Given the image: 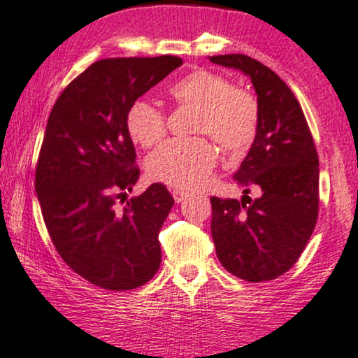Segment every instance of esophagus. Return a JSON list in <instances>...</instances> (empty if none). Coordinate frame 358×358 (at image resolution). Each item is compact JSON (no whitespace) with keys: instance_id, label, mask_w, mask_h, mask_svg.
I'll return each mask as SVG.
<instances>
[{"instance_id":"obj_1","label":"esophagus","mask_w":358,"mask_h":358,"mask_svg":"<svg viewBox=\"0 0 358 358\" xmlns=\"http://www.w3.org/2000/svg\"><path fill=\"white\" fill-rule=\"evenodd\" d=\"M172 196H174V199H176V203H182L184 199H186V196H187V192L186 191H182V189H172Z\"/></svg>"}]
</instances>
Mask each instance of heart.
<instances>
[{"label": "heart", "instance_id": "heart-1", "mask_svg": "<svg viewBox=\"0 0 358 358\" xmlns=\"http://www.w3.org/2000/svg\"><path fill=\"white\" fill-rule=\"evenodd\" d=\"M167 94L176 103L196 108L192 134H206L233 154L243 152L253 142L258 102L250 92L233 87L224 75L208 69L192 70L172 83ZM125 129L136 144L150 147L166 136V113L149 100L138 99L125 112ZM216 161V149L206 137L171 138L149 155L147 171L159 182L192 189L209 178Z\"/></svg>", "mask_w": 358, "mask_h": 358}]
</instances>
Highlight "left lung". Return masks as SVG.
Wrapping results in <instances>:
<instances>
[{"instance_id":"8db88e82","label":"left lung","mask_w":358,"mask_h":358,"mask_svg":"<svg viewBox=\"0 0 358 358\" xmlns=\"http://www.w3.org/2000/svg\"><path fill=\"white\" fill-rule=\"evenodd\" d=\"M213 63L241 70L258 94L253 145L234 179L262 196L241 201L211 197V233L222 266L258 283L287 273L303 253L318 220V154L300 102L262 62L241 53L216 55Z\"/></svg>"}]
</instances>
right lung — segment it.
<instances>
[{"label":"right lung","instance_id":"1","mask_svg":"<svg viewBox=\"0 0 358 358\" xmlns=\"http://www.w3.org/2000/svg\"><path fill=\"white\" fill-rule=\"evenodd\" d=\"M179 57L105 58L55 102L38 154L35 187L55 250L95 287L127 292L161 266L159 233L174 197L155 182L122 208L137 182L129 105L180 66Z\"/></svg>","mask_w":358,"mask_h":358}]
</instances>
